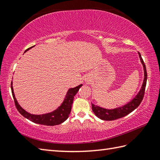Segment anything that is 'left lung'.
Wrapping results in <instances>:
<instances>
[{
    "instance_id": "obj_1",
    "label": "left lung",
    "mask_w": 160,
    "mask_h": 160,
    "mask_svg": "<svg viewBox=\"0 0 160 160\" xmlns=\"http://www.w3.org/2000/svg\"><path fill=\"white\" fill-rule=\"evenodd\" d=\"M139 53V56L141 61L143 65V68H144V72H145V78H144V82H143L142 88L139 93L138 94V95L135 97V98L132 100L131 102H130L128 104H127L125 106H123L119 108H116L114 109H103V108L97 106L92 104V109L93 112L94 113L97 117L99 118L102 120L104 121H113L116 119L121 118L128 115V113L132 112V111H134L136 108L139 106L141 103L142 100L144 97L145 91V87L146 83H147V70H146L145 65L144 64V61H143L142 58L141 57V55Z\"/></svg>"
}]
</instances>
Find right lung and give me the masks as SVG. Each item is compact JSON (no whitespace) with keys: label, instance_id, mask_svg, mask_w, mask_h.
<instances>
[{"label":"right lung","instance_id":"add662e5","mask_svg":"<svg viewBox=\"0 0 160 160\" xmlns=\"http://www.w3.org/2000/svg\"><path fill=\"white\" fill-rule=\"evenodd\" d=\"M31 48H32V47L28 48V49L25 51V52ZM82 85H80L76 87V88H70V90L68 91V93L66 94V98H65L63 104H62L57 109L55 110L53 112L46 113V114L42 115H34L31 114V113H29L25 112V111L18 104L17 100L15 99L14 92H13L12 82H11V91L13 99H14L15 102V107L18 110V112L20 113V114L22 115L24 117L29 119V121H32V122L41 124V125L56 126L64 122V121L68 118L70 113L71 112L72 104V102H73L74 97L75 94H77L78 90H79L80 87H82Z\"/></svg>","mask_w":160,"mask_h":160}]
</instances>
